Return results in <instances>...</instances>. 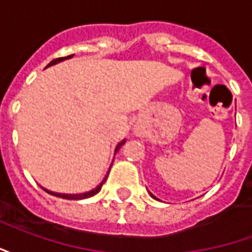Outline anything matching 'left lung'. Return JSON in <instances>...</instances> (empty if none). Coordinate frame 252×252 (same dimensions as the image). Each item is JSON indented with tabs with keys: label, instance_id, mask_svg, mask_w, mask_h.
Returning a JSON list of instances; mask_svg holds the SVG:
<instances>
[{
	"label": "left lung",
	"instance_id": "left-lung-1",
	"mask_svg": "<svg viewBox=\"0 0 252 252\" xmlns=\"http://www.w3.org/2000/svg\"><path fill=\"white\" fill-rule=\"evenodd\" d=\"M150 195H151V197H153V198H155V200H158V198H157V197H155V195H154L153 193H150Z\"/></svg>",
	"mask_w": 252,
	"mask_h": 252
}]
</instances>
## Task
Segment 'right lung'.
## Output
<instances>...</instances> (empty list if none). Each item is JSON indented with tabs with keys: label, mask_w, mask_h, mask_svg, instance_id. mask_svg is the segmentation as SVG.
<instances>
[{
	"label": "right lung",
	"mask_w": 252,
	"mask_h": 252,
	"mask_svg": "<svg viewBox=\"0 0 252 252\" xmlns=\"http://www.w3.org/2000/svg\"><path fill=\"white\" fill-rule=\"evenodd\" d=\"M70 58H72V55H68V57L66 58H57V59H54L52 62L48 63V66L47 67H50V66H54V64H57V63L59 62H62V61H64V59H70ZM126 143V140H123V142H120L117 146H116V150H115V154L119 151L121 148V146ZM108 174H109V171H108ZM108 174L105 175V178L102 180V182L99 184L97 188H94L93 190H90V191H86V193H81V194H63V193H55V191H51V190H47L44 189V191H47V193H50V194L52 195H55V197H61V198H64V200H83V198H89V197H92V195L94 194H97L98 193L99 190H101V188H102V185H104V182L106 181V178H108Z\"/></svg>",
	"instance_id": "obj_1"
}]
</instances>
